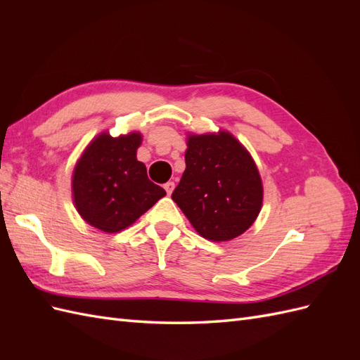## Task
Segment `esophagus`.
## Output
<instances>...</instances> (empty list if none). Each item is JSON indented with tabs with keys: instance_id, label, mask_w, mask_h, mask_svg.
<instances>
[{
	"instance_id": "obj_1",
	"label": "esophagus",
	"mask_w": 360,
	"mask_h": 360,
	"mask_svg": "<svg viewBox=\"0 0 360 360\" xmlns=\"http://www.w3.org/2000/svg\"><path fill=\"white\" fill-rule=\"evenodd\" d=\"M163 188H165V191H167L168 195H171L172 191H174V188H176V183H174V181H168Z\"/></svg>"
}]
</instances>
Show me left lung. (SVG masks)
I'll return each mask as SVG.
<instances>
[{"label": "left lung", "mask_w": 360, "mask_h": 360, "mask_svg": "<svg viewBox=\"0 0 360 360\" xmlns=\"http://www.w3.org/2000/svg\"><path fill=\"white\" fill-rule=\"evenodd\" d=\"M186 144V169L172 201L207 240L243 234L258 217L264 195L252 156L226 130L188 134Z\"/></svg>", "instance_id": "8db88e82"}]
</instances>
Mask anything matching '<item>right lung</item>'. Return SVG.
I'll return each mask as SVG.
<instances>
[{
	"label": "right lung",
	"mask_w": 360,
	"mask_h": 360,
	"mask_svg": "<svg viewBox=\"0 0 360 360\" xmlns=\"http://www.w3.org/2000/svg\"><path fill=\"white\" fill-rule=\"evenodd\" d=\"M143 143L139 132L91 139L72 176V198L82 219L103 233H120L167 195L147 177L136 159Z\"/></svg>",
	"instance_id": "add662e5"
}]
</instances>
